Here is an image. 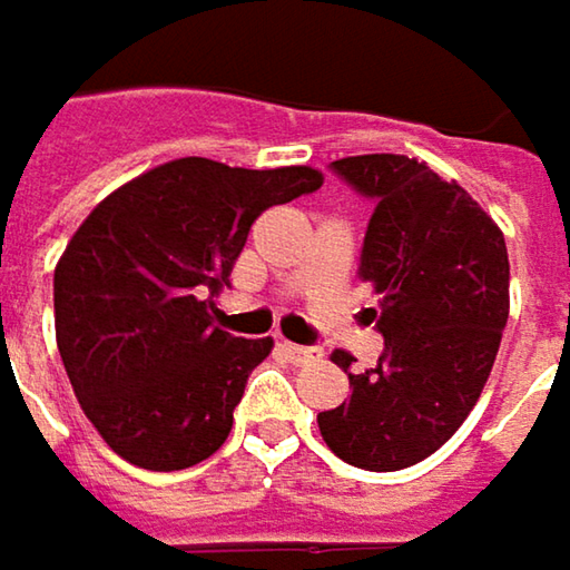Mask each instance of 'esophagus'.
<instances>
[{
  "label": "esophagus",
  "instance_id": "1",
  "mask_svg": "<svg viewBox=\"0 0 570 570\" xmlns=\"http://www.w3.org/2000/svg\"><path fill=\"white\" fill-rule=\"evenodd\" d=\"M278 351H282L292 364H308V361H315V357H318V351H315V347H302V344H292V341H282V344H278Z\"/></svg>",
  "mask_w": 570,
  "mask_h": 570
}]
</instances>
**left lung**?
<instances>
[{"instance_id":"left-lung-1","label":"left lung","mask_w":570,"mask_h":570,"mask_svg":"<svg viewBox=\"0 0 570 570\" xmlns=\"http://www.w3.org/2000/svg\"><path fill=\"white\" fill-rule=\"evenodd\" d=\"M331 170L374 203L357 275L381 295L377 367L351 371V400L318 413L344 463L396 472L436 453L469 416L509 321L505 236L456 179L400 154L334 160Z\"/></svg>"}]
</instances>
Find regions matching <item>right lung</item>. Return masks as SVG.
<instances>
[{
    "instance_id": "right-lung-1",
    "label": "right lung",
    "mask_w": 570,
    "mask_h": 570,
    "mask_svg": "<svg viewBox=\"0 0 570 570\" xmlns=\"http://www.w3.org/2000/svg\"><path fill=\"white\" fill-rule=\"evenodd\" d=\"M321 186L312 167L243 170L183 157L124 183L55 268V337L107 446L140 469L209 460L272 337L216 327V295L252 223Z\"/></svg>"
}]
</instances>
